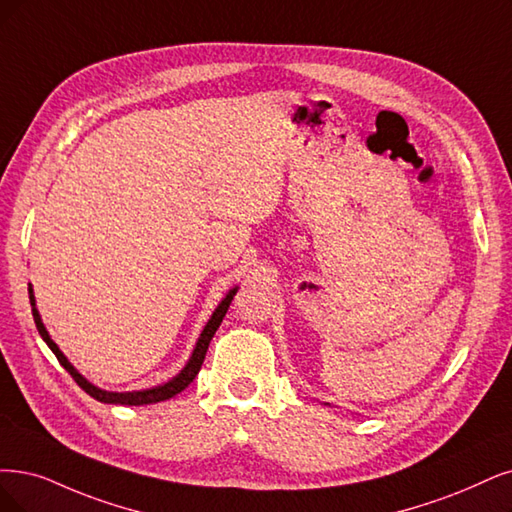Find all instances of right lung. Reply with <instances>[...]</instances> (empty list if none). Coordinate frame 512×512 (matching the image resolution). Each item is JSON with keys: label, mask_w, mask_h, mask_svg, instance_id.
Segmentation results:
<instances>
[{"label": "right lung", "mask_w": 512, "mask_h": 512, "mask_svg": "<svg viewBox=\"0 0 512 512\" xmlns=\"http://www.w3.org/2000/svg\"><path fill=\"white\" fill-rule=\"evenodd\" d=\"M236 291H238V287H234L230 293H227V295L221 299V304L217 306V310L213 312L211 320H208L204 331L200 333L198 344H196L192 356H189L187 365L181 369V373L175 375L173 380H168V382L162 384V386L147 388V390H135V392H107V390H101V388H97L94 384H90V382L86 380V377L80 375L78 369H75V367L67 361V356L59 350V346H56V344L52 342V339H50V335H48V331H46V327H44V323H42V318H40V312H37V308H35L33 289H29V299H31V312H33L35 327H37V331H40L42 339L48 344V348L54 352V356L59 358V363L65 367V371L73 377L75 384H78L84 392H88V394L92 396V399H97V401H101V403H111V405H151V403H160V401H166V399H173L175 394H179L181 390H185L189 384L194 382V377L198 375V371H200V367H202V363H204V356H206L208 344H211V339H213L215 331L219 329L221 320H223L227 308H230Z\"/></svg>", "instance_id": "obj_1"}]
</instances>
